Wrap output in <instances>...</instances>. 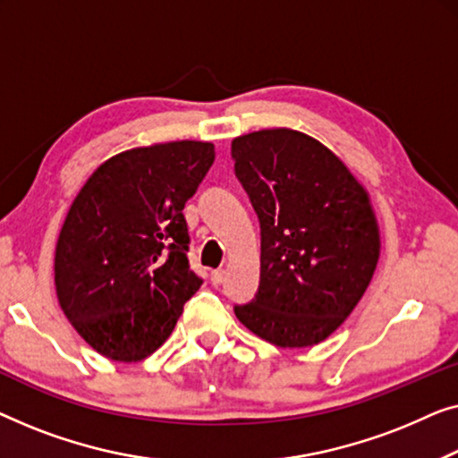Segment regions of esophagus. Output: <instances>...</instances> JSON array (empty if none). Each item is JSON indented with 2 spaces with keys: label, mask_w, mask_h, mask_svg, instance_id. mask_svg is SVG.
Listing matches in <instances>:
<instances>
[{
  "label": "esophagus",
  "mask_w": 458,
  "mask_h": 458,
  "mask_svg": "<svg viewBox=\"0 0 458 458\" xmlns=\"http://www.w3.org/2000/svg\"><path fill=\"white\" fill-rule=\"evenodd\" d=\"M224 280H226V272H224V269H216V272H211V282H214L216 286L224 284Z\"/></svg>",
  "instance_id": "obj_1"
}]
</instances>
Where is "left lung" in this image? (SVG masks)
Masks as SVG:
<instances>
[{
	"mask_svg": "<svg viewBox=\"0 0 458 458\" xmlns=\"http://www.w3.org/2000/svg\"><path fill=\"white\" fill-rule=\"evenodd\" d=\"M261 228L259 288L236 318L282 349L326 340L357 307L379 257L369 195L334 153L291 128L232 140Z\"/></svg>",
	"mask_w": 458,
	"mask_h": 458,
	"instance_id": "8db88e82",
	"label": "left lung"
}]
</instances>
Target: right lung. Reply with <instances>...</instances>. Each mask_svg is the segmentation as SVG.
Masks as SVG:
<instances>
[{
    "label": "right lung",
    "instance_id": "add662e5",
    "mask_svg": "<svg viewBox=\"0 0 458 458\" xmlns=\"http://www.w3.org/2000/svg\"><path fill=\"white\" fill-rule=\"evenodd\" d=\"M214 159V145L201 140L118 153L70 205L55 247V293L99 355L149 357L203 284L186 257L182 209Z\"/></svg>",
    "mask_w": 458,
    "mask_h": 458
}]
</instances>
